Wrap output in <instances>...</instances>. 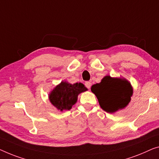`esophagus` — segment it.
<instances>
[{"label": "esophagus", "instance_id": "obj_1", "mask_svg": "<svg viewBox=\"0 0 159 159\" xmlns=\"http://www.w3.org/2000/svg\"><path fill=\"white\" fill-rule=\"evenodd\" d=\"M85 86H86L87 89H91V83L89 82V81H86V83H85Z\"/></svg>", "mask_w": 159, "mask_h": 159}]
</instances>
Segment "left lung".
<instances>
[{
    "mask_svg": "<svg viewBox=\"0 0 159 159\" xmlns=\"http://www.w3.org/2000/svg\"><path fill=\"white\" fill-rule=\"evenodd\" d=\"M101 108L106 112L113 113L124 109L129 105L134 93L130 83L124 78L104 76L99 84L91 86Z\"/></svg>",
    "mask_w": 159,
    "mask_h": 159,
    "instance_id": "left-lung-1",
    "label": "left lung"
}]
</instances>
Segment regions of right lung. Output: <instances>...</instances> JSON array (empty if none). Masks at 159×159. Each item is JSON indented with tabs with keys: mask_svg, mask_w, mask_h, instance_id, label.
I'll list each match as a JSON object with an SVG mask.
<instances>
[{
	"mask_svg": "<svg viewBox=\"0 0 159 159\" xmlns=\"http://www.w3.org/2000/svg\"><path fill=\"white\" fill-rule=\"evenodd\" d=\"M87 90L81 83L71 84L63 80L50 92L48 99L58 111H68L71 109L72 106L77 102L79 95Z\"/></svg>",
	"mask_w": 159,
	"mask_h": 159,
	"instance_id": "obj_1",
	"label": "right lung"
}]
</instances>
